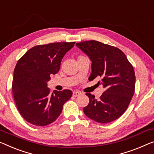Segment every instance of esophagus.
I'll return each mask as SVG.
<instances>
[{"instance_id":"34e87169","label":"esophagus","mask_w":154,"mask_h":154,"mask_svg":"<svg viewBox=\"0 0 154 154\" xmlns=\"http://www.w3.org/2000/svg\"><path fill=\"white\" fill-rule=\"evenodd\" d=\"M80 94H81V92L79 91H73L72 95L74 96V97H77V96H79Z\"/></svg>"}]
</instances>
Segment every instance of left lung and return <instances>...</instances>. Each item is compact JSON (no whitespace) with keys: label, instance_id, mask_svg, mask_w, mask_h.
<instances>
[{"label":"left lung","instance_id":"left-lung-1","mask_svg":"<svg viewBox=\"0 0 154 154\" xmlns=\"http://www.w3.org/2000/svg\"><path fill=\"white\" fill-rule=\"evenodd\" d=\"M91 61V74L88 79L102 78L105 91L100 99L86 93L89 104L84 113L91 120L105 124L116 120L125 113L134 94L136 76L134 68L118 48L97 41L76 43Z\"/></svg>","mask_w":154,"mask_h":154}]
</instances>
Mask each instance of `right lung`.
Listing matches in <instances>:
<instances>
[{
    "label": "right lung",
    "mask_w": 154,
    "mask_h": 154,
    "mask_svg": "<svg viewBox=\"0 0 154 154\" xmlns=\"http://www.w3.org/2000/svg\"><path fill=\"white\" fill-rule=\"evenodd\" d=\"M75 42L36 45L18 61L14 71L12 93L23 118L36 126H46L60 116L72 95L70 90L50 93L48 82L59 72L64 55Z\"/></svg>",
    "instance_id": "obj_1"
}]
</instances>
